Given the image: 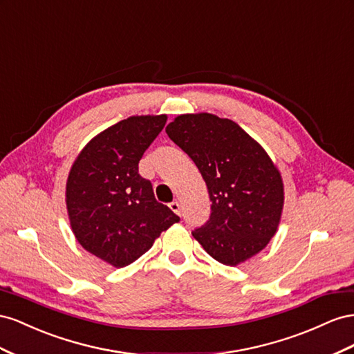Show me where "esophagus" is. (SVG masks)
<instances>
[{
  "label": "esophagus",
  "instance_id": "esophagus-1",
  "mask_svg": "<svg viewBox=\"0 0 354 354\" xmlns=\"http://www.w3.org/2000/svg\"><path fill=\"white\" fill-rule=\"evenodd\" d=\"M169 207L171 209V212H175L176 215H180V205L178 203V201H171V203L169 205Z\"/></svg>",
  "mask_w": 354,
  "mask_h": 354
}]
</instances>
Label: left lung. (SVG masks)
<instances>
[{
  "mask_svg": "<svg viewBox=\"0 0 354 354\" xmlns=\"http://www.w3.org/2000/svg\"><path fill=\"white\" fill-rule=\"evenodd\" d=\"M166 133L209 191L212 214L194 239L230 267L259 254L277 233L285 205L283 179L267 151L233 120L209 113L178 115Z\"/></svg>",
  "mask_w": 354,
  "mask_h": 354,
  "instance_id": "obj_1",
  "label": "left lung"
}]
</instances>
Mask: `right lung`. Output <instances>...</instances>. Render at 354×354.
I'll return each mask as SVG.
<instances>
[{"label": "right lung", "mask_w": 354, "mask_h": 354, "mask_svg": "<svg viewBox=\"0 0 354 354\" xmlns=\"http://www.w3.org/2000/svg\"><path fill=\"white\" fill-rule=\"evenodd\" d=\"M166 114L132 115L90 139L71 166L65 201L71 230L90 254L115 268L132 264L179 221L138 174Z\"/></svg>", "instance_id": "obj_1"}]
</instances>
